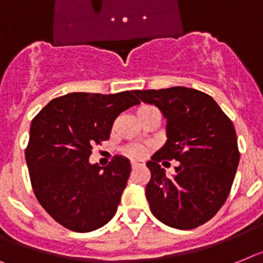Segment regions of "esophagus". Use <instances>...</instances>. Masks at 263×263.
<instances>
[{"instance_id":"34e87169","label":"esophagus","mask_w":263,"mask_h":263,"mask_svg":"<svg viewBox=\"0 0 263 263\" xmlns=\"http://www.w3.org/2000/svg\"><path fill=\"white\" fill-rule=\"evenodd\" d=\"M143 165H144V163H143L142 160H132L131 162L132 170H136V168H139V167H143Z\"/></svg>"}]
</instances>
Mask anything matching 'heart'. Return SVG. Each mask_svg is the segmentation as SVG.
Instances as JSON below:
<instances>
[{
  "label": "heart",
  "mask_w": 263,
  "mask_h": 263,
  "mask_svg": "<svg viewBox=\"0 0 263 263\" xmlns=\"http://www.w3.org/2000/svg\"><path fill=\"white\" fill-rule=\"evenodd\" d=\"M152 114H159L158 109H156L154 105L143 104L140 105V107H138V109H136V116H138V119L140 121ZM123 152H124L127 156H129V158H140L142 155H144L145 149L142 145H128V147H125V148L123 149Z\"/></svg>",
  "instance_id": "1"
}]
</instances>
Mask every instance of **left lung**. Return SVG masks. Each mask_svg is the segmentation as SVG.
<instances>
[{
    "label": "left lung",
    "instance_id": "obj_1",
    "mask_svg": "<svg viewBox=\"0 0 263 263\" xmlns=\"http://www.w3.org/2000/svg\"><path fill=\"white\" fill-rule=\"evenodd\" d=\"M167 119V142L147 167L151 179L145 196L162 223L191 230L218 213L230 194L238 163L233 121L207 93L186 87L135 90ZM175 158L176 175L167 177L158 163Z\"/></svg>",
    "mask_w": 263,
    "mask_h": 263
}]
</instances>
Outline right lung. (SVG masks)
Instances as JSON below:
<instances>
[{"label":"right lung","instance_id":"right-lung-1","mask_svg":"<svg viewBox=\"0 0 263 263\" xmlns=\"http://www.w3.org/2000/svg\"><path fill=\"white\" fill-rule=\"evenodd\" d=\"M139 103L135 90L74 92L50 100L32 120L25 159L33 193L68 230H96L118 210L131 174L128 159L114 156L104 168L88 159L109 139L115 119Z\"/></svg>","mask_w":263,"mask_h":263}]
</instances>
